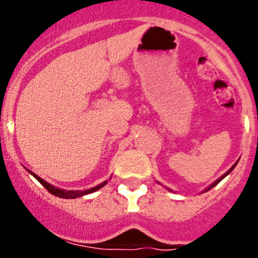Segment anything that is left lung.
<instances>
[{
    "label": "left lung",
    "instance_id": "left-lung-1",
    "mask_svg": "<svg viewBox=\"0 0 258 258\" xmlns=\"http://www.w3.org/2000/svg\"><path fill=\"white\" fill-rule=\"evenodd\" d=\"M236 165H237V162H236V163H235V165H233V166H232V167H231V168H230V170H228V171H227V172H226V173H225V175H222V176H221V177H220V178H218V179H217V181H215V182H213V183H212V184H211V186L209 187V188H206V189H205V192H206V191H209V189H211V188H212V187H215V186H216V184H217V183H220V182H221V181H222V179H223V178H225V177H226V176H227V175H228V173H231V171H232V170H233V168H235V167H236Z\"/></svg>",
    "mask_w": 258,
    "mask_h": 258
}]
</instances>
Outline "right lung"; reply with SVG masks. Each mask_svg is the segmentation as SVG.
<instances>
[{
	"label": "right lung",
	"mask_w": 258,
	"mask_h": 258,
	"mask_svg": "<svg viewBox=\"0 0 258 258\" xmlns=\"http://www.w3.org/2000/svg\"><path fill=\"white\" fill-rule=\"evenodd\" d=\"M28 172H30L31 175L33 176V177L37 179V181L40 182V183L42 184V186L45 187L46 189H47L49 194L54 195V196H57V197H61V199H76V197L85 196V195L92 194V192H95V191H97V189L102 188V187L105 186L106 183H107V181H105V182H102V183L97 184V186H96V187H92V188H90V189H85V191H74V189H72V191H66V189L57 188V187H53V186H52V184L47 183V182H46L45 179L38 177V176L36 175V173H33L32 171L28 170Z\"/></svg>",
	"instance_id": "right-lung-1"
}]
</instances>
